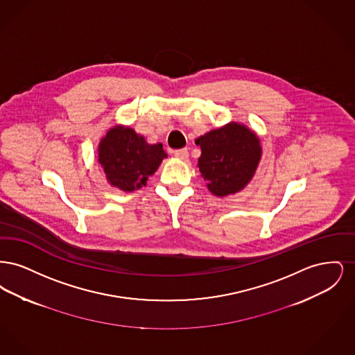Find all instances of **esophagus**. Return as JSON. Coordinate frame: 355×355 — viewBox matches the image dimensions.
I'll list each match as a JSON object with an SVG mask.
<instances>
[{
  "mask_svg": "<svg viewBox=\"0 0 355 355\" xmlns=\"http://www.w3.org/2000/svg\"><path fill=\"white\" fill-rule=\"evenodd\" d=\"M173 154H174V157H175V158H180V159H187V157H189V152H187V149H186V148H184V149H178V150H174Z\"/></svg>",
  "mask_w": 355,
  "mask_h": 355,
  "instance_id": "obj_1",
  "label": "esophagus"
}]
</instances>
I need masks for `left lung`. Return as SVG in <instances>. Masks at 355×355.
I'll return each mask as SVG.
<instances>
[{
  "instance_id": "left-lung-1",
  "label": "left lung",
  "mask_w": 355,
  "mask_h": 355,
  "mask_svg": "<svg viewBox=\"0 0 355 355\" xmlns=\"http://www.w3.org/2000/svg\"><path fill=\"white\" fill-rule=\"evenodd\" d=\"M201 148L198 168L217 197L236 194L250 182L259 164V138L248 126L230 122L196 139Z\"/></svg>"
}]
</instances>
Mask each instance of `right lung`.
<instances>
[{
	"instance_id": "right-lung-1",
	"label": "right lung",
	"mask_w": 355,
	"mask_h": 355,
	"mask_svg": "<svg viewBox=\"0 0 355 355\" xmlns=\"http://www.w3.org/2000/svg\"><path fill=\"white\" fill-rule=\"evenodd\" d=\"M166 157L161 144L149 145L132 128L121 125L109 129L98 146V162L107 182L123 191L146 185Z\"/></svg>"
}]
</instances>
